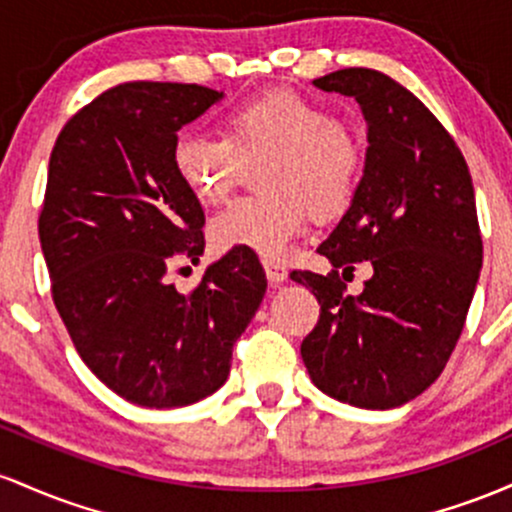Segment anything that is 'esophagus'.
<instances>
[{"label": "esophagus", "instance_id": "1", "mask_svg": "<svg viewBox=\"0 0 512 512\" xmlns=\"http://www.w3.org/2000/svg\"><path fill=\"white\" fill-rule=\"evenodd\" d=\"M263 268H266V278L271 285H280L287 280V268L278 261H263Z\"/></svg>", "mask_w": 512, "mask_h": 512}]
</instances>
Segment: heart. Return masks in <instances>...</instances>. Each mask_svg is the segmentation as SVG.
I'll return each instance as SVG.
<instances>
[{"mask_svg":"<svg viewBox=\"0 0 512 512\" xmlns=\"http://www.w3.org/2000/svg\"><path fill=\"white\" fill-rule=\"evenodd\" d=\"M266 195L241 198L210 222V239L222 251L280 261L317 217L341 212L360 181V147L324 103L297 91H271L234 106L225 137L181 132L171 147V166L203 205H220L241 179L244 164L266 162Z\"/></svg>","mask_w":512,"mask_h":512,"instance_id":"heart-1","label":"heart"}]
</instances>
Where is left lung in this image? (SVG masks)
<instances>
[{
  "mask_svg": "<svg viewBox=\"0 0 512 512\" xmlns=\"http://www.w3.org/2000/svg\"><path fill=\"white\" fill-rule=\"evenodd\" d=\"M314 86L360 103L370 145L348 212L317 249L333 271L292 273L321 304L300 353L324 394L396 409L438 380L467 321L484 258L472 176L440 120L387 74L348 67ZM360 260L373 278L348 296L337 268Z\"/></svg>",
  "mask_w": 512,
  "mask_h": 512,
  "instance_id": "obj_1",
  "label": "left lung"
}]
</instances>
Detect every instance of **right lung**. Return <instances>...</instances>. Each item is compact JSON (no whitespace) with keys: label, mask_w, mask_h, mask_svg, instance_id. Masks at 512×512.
<instances>
[{"label":"right lung","mask_w":512,"mask_h":512,"mask_svg":"<svg viewBox=\"0 0 512 512\" xmlns=\"http://www.w3.org/2000/svg\"><path fill=\"white\" fill-rule=\"evenodd\" d=\"M198 84L128 82L67 120L50 154L38 234L53 302L82 360L125 401L174 409L227 382L232 348L266 295L258 258L229 251L198 287L205 215L174 174L183 125L222 99Z\"/></svg>","instance_id":"1"}]
</instances>
